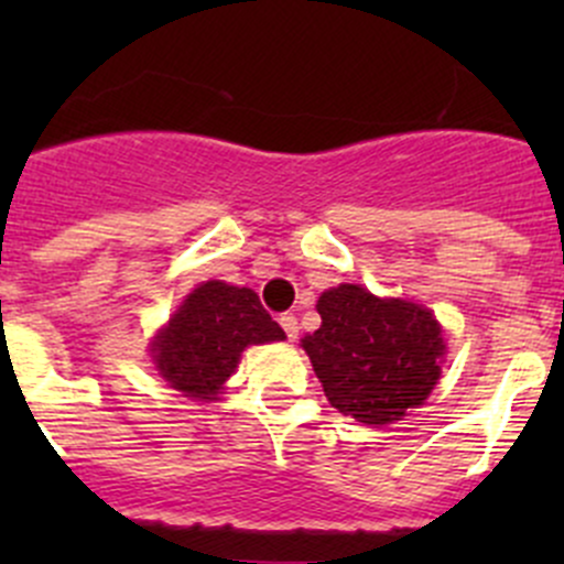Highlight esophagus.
I'll list each match as a JSON object with an SVG mask.
<instances>
[{
    "label": "esophagus",
    "mask_w": 564,
    "mask_h": 564,
    "mask_svg": "<svg viewBox=\"0 0 564 564\" xmlns=\"http://www.w3.org/2000/svg\"><path fill=\"white\" fill-rule=\"evenodd\" d=\"M281 327H283V333H286V338H289V340L297 338V333H300V327H297V316L283 314V316H281Z\"/></svg>",
    "instance_id": "obj_1"
}]
</instances>
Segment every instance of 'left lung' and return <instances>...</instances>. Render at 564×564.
<instances>
[{
	"label": "left lung",
	"instance_id": "left-lung-1",
	"mask_svg": "<svg viewBox=\"0 0 564 564\" xmlns=\"http://www.w3.org/2000/svg\"><path fill=\"white\" fill-rule=\"evenodd\" d=\"M316 311L322 327L305 335L303 349L327 401L346 417L388 425L440 382L445 338L423 305L340 283L318 297Z\"/></svg>",
	"mask_w": 564,
	"mask_h": 564
}]
</instances>
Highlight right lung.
<instances>
[{
	"label": "right lung",
	"mask_w": 564,
	"mask_h": 564,
	"mask_svg": "<svg viewBox=\"0 0 564 564\" xmlns=\"http://www.w3.org/2000/svg\"><path fill=\"white\" fill-rule=\"evenodd\" d=\"M281 324L246 286L207 281L193 289L150 344L158 373L193 401H218L250 344L283 340Z\"/></svg>",
	"instance_id": "1"
}]
</instances>
